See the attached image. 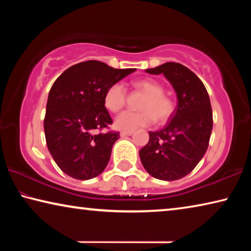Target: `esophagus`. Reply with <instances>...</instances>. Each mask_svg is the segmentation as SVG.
<instances>
[{
    "mask_svg": "<svg viewBox=\"0 0 251 251\" xmlns=\"http://www.w3.org/2000/svg\"><path fill=\"white\" fill-rule=\"evenodd\" d=\"M131 134H133V131H131V130L121 131V136H122V137H125V136H130Z\"/></svg>",
    "mask_w": 251,
    "mask_h": 251,
    "instance_id": "obj_1",
    "label": "esophagus"
}]
</instances>
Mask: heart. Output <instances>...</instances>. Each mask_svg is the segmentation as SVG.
Segmentation results:
<instances>
[{"label":"heart","mask_w":251,"mask_h":251,"mask_svg":"<svg viewBox=\"0 0 251 251\" xmlns=\"http://www.w3.org/2000/svg\"><path fill=\"white\" fill-rule=\"evenodd\" d=\"M136 90L145 94L139 104L141 110H127L120 114L115 120V126L122 130H133L138 127L148 126L155 121L159 124L166 123L176 109L175 100L164 93V85L154 78H143L134 83ZM127 92L122 83H114L106 90L104 95L105 107L109 112L117 113L124 108Z\"/></svg>","instance_id":"heart-1"}]
</instances>
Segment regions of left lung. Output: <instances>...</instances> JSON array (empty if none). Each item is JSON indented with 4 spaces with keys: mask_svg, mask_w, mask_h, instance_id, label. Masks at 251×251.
I'll return each instance as SVG.
<instances>
[{
    "mask_svg": "<svg viewBox=\"0 0 251 251\" xmlns=\"http://www.w3.org/2000/svg\"><path fill=\"white\" fill-rule=\"evenodd\" d=\"M146 72L165 75L176 91L178 104L163 129L150 131V141L139 157L147 173L157 179H180L197 166L209 145V95L198 76L179 63L168 62Z\"/></svg>",
    "mask_w": 251,
    "mask_h": 251,
    "instance_id": "1",
    "label": "left lung"
}]
</instances>
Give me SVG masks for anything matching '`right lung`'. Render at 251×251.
Here are the masks:
<instances>
[{
	"mask_svg": "<svg viewBox=\"0 0 251 251\" xmlns=\"http://www.w3.org/2000/svg\"><path fill=\"white\" fill-rule=\"evenodd\" d=\"M133 72L86 61L63 72L52 85L44 118L45 139L66 175L87 180L104 172L120 137L118 131L95 133L113 124L104 104L105 92Z\"/></svg>",
	"mask_w": 251,
	"mask_h": 251,
	"instance_id": "add662e5",
	"label": "right lung"
}]
</instances>
